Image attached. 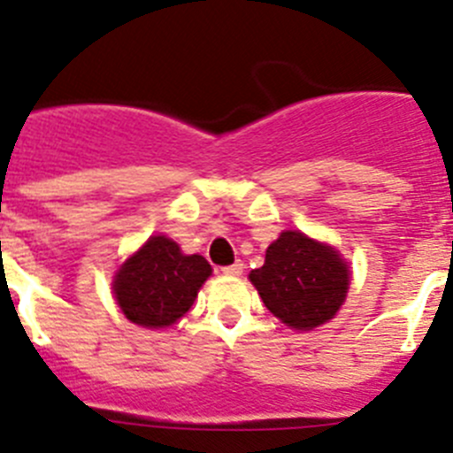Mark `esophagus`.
I'll return each instance as SVG.
<instances>
[{
    "mask_svg": "<svg viewBox=\"0 0 453 453\" xmlns=\"http://www.w3.org/2000/svg\"><path fill=\"white\" fill-rule=\"evenodd\" d=\"M242 261H235V263H231V265H226V267H222V272L226 276H240L242 274Z\"/></svg>",
    "mask_w": 453,
    "mask_h": 453,
    "instance_id": "34e87169",
    "label": "esophagus"
}]
</instances>
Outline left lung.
I'll return each instance as SVG.
<instances>
[{
    "label": "left lung",
    "instance_id": "left-lung-1",
    "mask_svg": "<svg viewBox=\"0 0 453 453\" xmlns=\"http://www.w3.org/2000/svg\"><path fill=\"white\" fill-rule=\"evenodd\" d=\"M250 279L267 311L299 331L329 322L349 290V270L338 251L299 231H283Z\"/></svg>",
    "mask_w": 453,
    "mask_h": 453
}]
</instances>
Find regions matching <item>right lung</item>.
Listing matches in <instances>:
<instances>
[{
	"mask_svg": "<svg viewBox=\"0 0 453 453\" xmlns=\"http://www.w3.org/2000/svg\"><path fill=\"white\" fill-rule=\"evenodd\" d=\"M211 276L203 256L181 254L177 242L154 235L131 256L113 283L115 299L131 322L163 329L190 311L202 283Z\"/></svg>",
	"mask_w": 453,
	"mask_h": 453,
	"instance_id": "right-lung-1",
	"label": "right lung"
}]
</instances>
